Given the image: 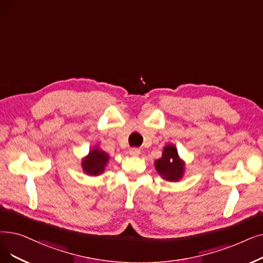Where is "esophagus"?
<instances>
[{"mask_svg":"<svg viewBox=\"0 0 263 263\" xmlns=\"http://www.w3.org/2000/svg\"><path fill=\"white\" fill-rule=\"evenodd\" d=\"M129 153L131 156H139L141 154V151L140 148H135V147H132L129 149Z\"/></svg>","mask_w":263,"mask_h":263,"instance_id":"esophagus-1","label":"esophagus"}]
</instances>
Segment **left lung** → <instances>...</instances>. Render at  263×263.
Returning a JSON list of instances; mask_svg holds the SVG:
<instances>
[{
    "mask_svg": "<svg viewBox=\"0 0 263 263\" xmlns=\"http://www.w3.org/2000/svg\"><path fill=\"white\" fill-rule=\"evenodd\" d=\"M155 167L158 174L168 181H179L185 174V161L173 144L163 147L162 156L155 161Z\"/></svg>",
    "mask_w": 263,
    "mask_h": 263,
    "instance_id": "1",
    "label": "left lung"
}]
</instances>
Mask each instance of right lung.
Instances as JSON below:
<instances>
[{"label":"right lung","instance_id":"1","mask_svg":"<svg viewBox=\"0 0 263 263\" xmlns=\"http://www.w3.org/2000/svg\"><path fill=\"white\" fill-rule=\"evenodd\" d=\"M108 160V154L102 151L99 146H95L82 160L83 171L89 176H98L104 172Z\"/></svg>","mask_w":263,"mask_h":263}]
</instances>
